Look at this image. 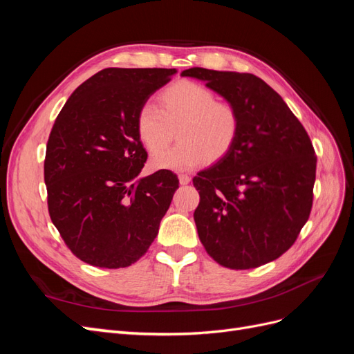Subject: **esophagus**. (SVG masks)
I'll return each mask as SVG.
<instances>
[{
    "instance_id": "esophagus-1",
    "label": "esophagus",
    "mask_w": 354,
    "mask_h": 354,
    "mask_svg": "<svg viewBox=\"0 0 354 354\" xmlns=\"http://www.w3.org/2000/svg\"><path fill=\"white\" fill-rule=\"evenodd\" d=\"M190 177L189 176H186V174H180L178 176V181H180V185H183V186H186V185H189L190 183Z\"/></svg>"
}]
</instances>
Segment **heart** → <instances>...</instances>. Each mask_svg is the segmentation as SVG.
I'll return each instance as SVG.
<instances>
[{
  "instance_id": "obj_1",
  "label": "heart",
  "mask_w": 354,
  "mask_h": 354,
  "mask_svg": "<svg viewBox=\"0 0 354 354\" xmlns=\"http://www.w3.org/2000/svg\"><path fill=\"white\" fill-rule=\"evenodd\" d=\"M158 103V108L145 103L136 120L138 140L156 153L151 159L153 169L187 171L203 160L216 164L230 153L238 140V111L230 103L216 102L214 93L201 84L180 81L169 85L159 94ZM174 129L179 143L161 153Z\"/></svg>"
}]
</instances>
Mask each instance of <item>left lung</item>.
<instances>
[{"label": "left lung", "instance_id": "1", "mask_svg": "<svg viewBox=\"0 0 354 354\" xmlns=\"http://www.w3.org/2000/svg\"><path fill=\"white\" fill-rule=\"evenodd\" d=\"M241 118L230 153L194 178V218L202 245L234 270L270 263L291 248L312 211L316 156L283 99L252 73L190 68Z\"/></svg>", "mask_w": 354, "mask_h": 354}]
</instances>
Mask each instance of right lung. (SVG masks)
Instances as JSON below:
<instances>
[{
  "mask_svg": "<svg viewBox=\"0 0 354 354\" xmlns=\"http://www.w3.org/2000/svg\"><path fill=\"white\" fill-rule=\"evenodd\" d=\"M177 69L108 68L75 90L47 143L44 180L53 224L84 263L120 269L156 238L178 189L168 169L140 177L147 153L137 113Z\"/></svg>",
  "mask_w": 354,
  "mask_h": 354,
  "instance_id": "1",
  "label": "right lung"
}]
</instances>
